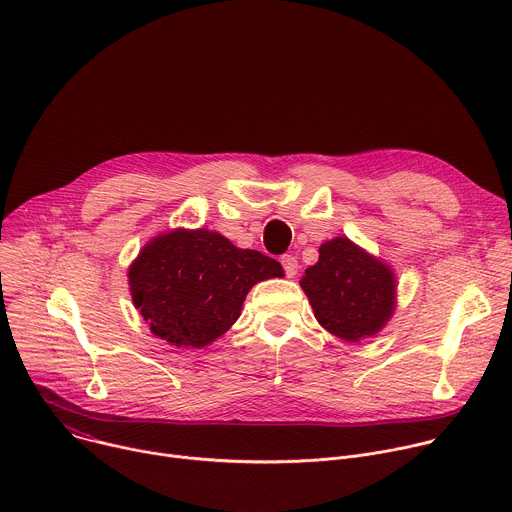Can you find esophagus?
<instances>
[{"mask_svg": "<svg viewBox=\"0 0 512 512\" xmlns=\"http://www.w3.org/2000/svg\"><path fill=\"white\" fill-rule=\"evenodd\" d=\"M281 265H283L287 277H296V275H298L300 265H298V259H296L294 255H283V257H281Z\"/></svg>", "mask_w": 512, "mask_h": 512, "instance_id": "esophagus-1", "label": "esophagus"}]
</instances>
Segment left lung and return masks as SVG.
<instances>
[{
  "instance_id": "1",
  "label": "left lung",
  "mask_w": 512,
  "mask_h": 512,
  "mask_svg": "<svg viewBox=\"0 0 512 512\" xmlns=\"http://www.w3.org/2000/svg\"><path fill=\"white\" fill-rule=\"evenodd\" d=\"M324 330L360 342L379 334L397 308V279L385 261L348 237L320 245L318 263L300 279Z\"/></svg>"
}]
</instances>
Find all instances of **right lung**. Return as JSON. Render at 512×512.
<instances>
[{
	"instance_id": "obj_1",
	"label": "right lung",
	"mask_w": 512,
	"mask_h": 512,
	"mask_svg": "<svg viewBox=\"0 0 512 512\" xmlns=\"http://www.w3.org/2000/svg\"><path fill=\"white\" fill-rule=\"evenodd\" d=\"M283 267L208 229H174L145 243L129 265L133 306L152 334L178 348H204L241 316L249 289Z\"/></svg>"
}]
</instances>
